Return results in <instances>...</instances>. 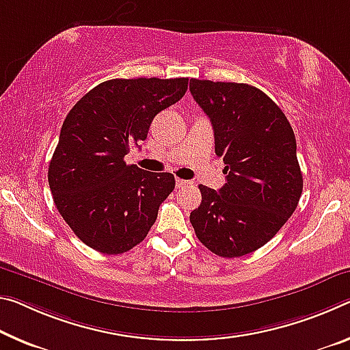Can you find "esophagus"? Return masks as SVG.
Instances as JSON below:
<instances>
[{"instance_id":"esophagus-1","label":"esophagus","mask_w":350,"mask_h":350,"mask_svg":"<svg viewBox=\"0 0 350 350\" xmlns=\"http://www.w3.org/2000/svg\"><path fill=\"white\" fill-rule=\"evenodd\" d=\"M188 184H190V182H188V180L179 179V177H177V179H176V187H177V188H184V187H187Z\"/></svg>"}]
</instances>
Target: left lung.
Masks as SVG:
<instances>
[{"mask_svg":"<svg viewBox=\"0 0 350 350\" xmlns=\"http://www.w3.org/2000/svg\"><path fill=\"white\" fill-rule=\"evenodd\" d=\"M190 92L212 121L227 174L218 191L199 185L191 226L208 251L241 257L266 245L297 207L304 180L295 132L279 105L252 85L191 79Z\"/></svg>","mask_w":350,"mask_h":350,"instance_id":"1","label":"left lung"}]
</instances>
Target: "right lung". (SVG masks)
Here are the masks:
<instances>
[{
    "label": "right lung",
    "instance_id": "1",
    "mask_svg": "<svg viewBox=\"0 0 350 350\" xmlns=\"http://www.w3.org/2000/svg\"><path fill=\"white\" fill-rule=\"evenodd\" d=\"M187 88V77L110 79L66 115L48 182L59 213L87 246L116 255L145 240L176 180L171 173L126 165L124 155Z\"/></svg>",
    "mask_w": 350,
    "mask_h": 350
}]
</instances>
